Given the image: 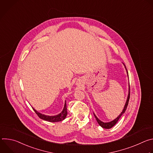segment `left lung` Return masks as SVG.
<instances>
[{
  "instance_id": "8db88e82",
  "label": "left lung",
  "mask_w": 153,
  "mask_h": 153,
  "mask_svg": "<svg viewBox=\"0 0 153 153\" xmlns=\"http://www.w3.org/2000/svg\"><path fill=\"white\" fill-rule=\"evenodd\" d=\"M126 68V67H125ZM129 97H130V89H129V93H128V98H127V100H126V103H125V106H124V108H123V111H122V112L121 113V114L116 119H114V120H113V121H111V122H107V123H104V122H102V121H100L95 115H94V116H95V117H96V120H97V123H99V125H100V126H101L102 128H106V129H110V128H112L113 126H114L116 123H117V122H118V120L120 119V118L121 117V116H122V115L125 113V111H126V108H127V106H128V102H129Z\"/></svg>"
}]
</instances>
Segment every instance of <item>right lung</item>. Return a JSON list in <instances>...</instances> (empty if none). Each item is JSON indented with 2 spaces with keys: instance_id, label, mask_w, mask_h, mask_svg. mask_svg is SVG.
Returning a JSON list of instances; mask_svg holds the SVG:
<instances>
[{
  "instance_id": "right-lung-1",
  "label": "right lung",
  "mask_w": 153,
  "mask_h": 153,
  "mask_svg": "<svg viewBox=\"0 0 153 153\" xmlns=\"http://www.w3.org/2000/svg\"><path fill=\"white\" fill-rule=\"evenodd\" d=\"M33 110L34 111V112L36 113V114L38 116V117L39 118H40L41 119H43L46 121H48V122H59V121H62L63 119H65L67 115V106H66V103H65V106L63 108V111L59 114L57 116H45L42 114L40 113H39V112H37L36 110H35L34 108Z\"/></svg>"
}]
</instances>
